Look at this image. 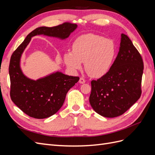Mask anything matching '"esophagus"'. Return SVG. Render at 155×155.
Here are the masks:
<instances>
[{
	"label": "esophagus",
	"instance_id": "esophagus-1",
	"mask_svg": "<svg viewBox=\"0 0 155 155\" xmlns=\"http://www.w3.org/2000/svg\"><path fill=\"white\" fill-rule=\"evenodd\" d=\"M79 83H81V84H83L85 83V79H83V78H80V79H79Z\"/></svg>",
	"mask_w": 155,
	"mask_h": 155
}]
</instances>
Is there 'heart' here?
Returning a JSON list of instances; mask_svg holds the SVG:
<instances>
[{
    "label": "heart",
    "mask_w": 155,
    "mask_h": 155,
    "mask_svg": "<svg viewBox=\"0 0 155 155\" xmlns=\"http://www.w3.org/2000/svg\"><path fill=\"white\" fill-rule=\"evenodd\" d=\"M115 43L96 34H85L74 41L72 51L64 54V61L73 71L81 68L82 63L89 76L100 78L109 71L116 57Z\"/></svg>",
    "instance_id": "1"
}]
</instances>
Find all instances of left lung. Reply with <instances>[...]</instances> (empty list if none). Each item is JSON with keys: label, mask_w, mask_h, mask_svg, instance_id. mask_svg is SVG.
<instances>
[{"label": "left lung", "mask_w": 155, "mask_h": 155, "mask_svg": "<svg viewBox=\"0 0 155 155\" xmlns=\"http://www.w3.org/2000/svg\"><path fill=\"white\" fill-rule=\"evenodd\" d=\"M143 63L128 36L121 34L119 51L109 71L91 81L89 102L106 118L123 114L141 96Z\"/></svg>", "instance_id": "1"}]
</instances>
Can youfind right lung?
<instances>
[{
    "label": "right lung",
    "mask_w": 155,
    "mask_h": 155,
    "mask_svg": "<svg viewBox=\"0 0 155 155\" xmlns=\"http://www.w3.org/2000/svg\"><path fill=\"white\" fill-rule=\"evenodd\" d=\"M77 28V25L68 22L54 27H39L30 33L13 53L9 67L10 97L14 104L29 116L43 119L55 114L63 106L68 91L79 78L57 71L36 80L31 79L23 74L21 68L23 52L33 37L43 35L66 40Z\"/></svg>",
    "instance_id": "right-lung-1"
}]
</instances>
